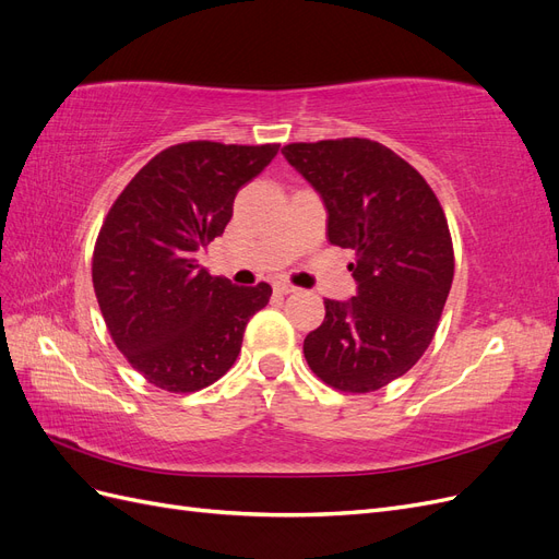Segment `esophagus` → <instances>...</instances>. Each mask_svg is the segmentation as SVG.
<instances>
[{"label": "esophagus", "instance_id": "34e87169", "mask_svg": "<svg viewBox=\"0 0 559 559\" xmlns=\"http://www.w3.org/2000/svg\"><path fill=\"white\" fill-rule=\"evenodd\" d=\"M275 292H277V294H294V292H298V289H296L294 284H289V282H277V284H275Z\"/></svg>", "mask_w": 559, "mask_h": 559}]
</instances>
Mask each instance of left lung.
<instances>
[{"mask_svg":"<svg viewBox=\"0 0 559 559\" xmlns=\"http://www.w3.org/2000/svg\"><path fill=\"white\" fill-rule=\"evenodd\" d=\"M282 154L324 200L331 245L357 257L347 265L357 296L324 300L302 354L337 392H378L419 361L441 321L454 277L445 212L427 179L380 142H294Z\"/></svg>","mask_w":559,"mask_h":559,"instance_id":"8db88e82","label":"left lung"}]
</instances>
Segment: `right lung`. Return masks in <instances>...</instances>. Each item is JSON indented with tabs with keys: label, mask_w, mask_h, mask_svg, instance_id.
Instances as JSON below:
<instances>
[{
	"label": "right lung",
	"mask_w": 559,
	"mask_h": 559,
	"mask_svg": "<svg viewBox=\"0 0 559 559\" xmlns=\"http://www.w3.org/2000/svg\"><path fill=\"white\" fill-rule=\"evenodd\" d=\"M280 144L163 148L114 200L93 251V286L114 345L158 389L191 394L228 373L270 284L235 286L198 265L233 200Z\"/></svg>",
	"instance_id": "add662e5"
}]
</instances>
